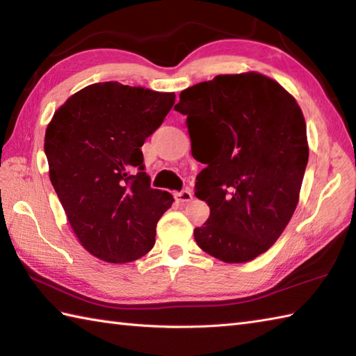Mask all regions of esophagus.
Returning <instances> with one entry per match:
<instances>
[{
  "label": "esophagus",
  "instance_id": "esophagus-1",
  "mask_svg": "<svg viewBox=\"0 0 356 356\" xmlns=\"http://www.w3.org/2000/svg\"><path fill=\"white\" fill-rule=\"evenodd\" d=\"M176 199L179 202H182V203H188V202L193 200V194H191L190 190H184L180 193H176Z\"/></svg>",
  "mask_w": 356,
  "mask_h": 356
}]
</instances>
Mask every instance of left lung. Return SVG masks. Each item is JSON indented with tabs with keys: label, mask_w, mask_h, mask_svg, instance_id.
<instances>
[{
	"label": "left lung",
	"mask_w": 356,
	"mask_h": 356,
	"mask_svg": "<svg viewBox=\"0 0 356 356\" xmlns=\"http://www.w3.org/2000/svg\"><path fill=\"white\" fill-rule=\"evenodd\" d=\"M191 153L207 163L195 197L209 218L200 249L225 263L266 252L297 208L309 159L303 111L277 81L257 72L218 74L180 93Z\"/></svg>",
	"instance_id": "left-lung-1"
}]
</instances>
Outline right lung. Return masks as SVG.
<instances>
[{
	"instance_id": "right-lung-1",
	"label": "right lung",
	"mask_w": 356,
	"mask_h": 356,
	"mask_svg": "<svg viewBox=\"0 0 356 356\" xmlns=\"http://www.w3.org/2000/svg\"><path fill=\"white\" fill-rule=\"evenodd\" d=\"M174 93L97 82L72 95L45 130L50 182L79 243L96 259L128 263L151 251L172 195L149 186L140 147Z\"/></svg>"
}]
</instances>
